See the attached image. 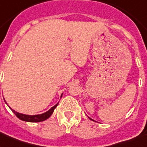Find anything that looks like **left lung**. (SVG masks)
<instances>
[{
	"instance_id": "left-lung-1",
	"label": "left lung",
	"mask_w": 147,
	"mask_h": 147,
	"mask_svg": "<svg viewBox=\"0 0 147 147\" xmlns=\"http://www.w3.org/2000/svg\"><path fill=\"white\" fill-rule=\"evenodd\" d=\"M89 118H90V117H89ZM90 120H92V121H94V120H92V118H90Z\"/></svg>"
}]
</instances>
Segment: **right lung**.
I'll return each instance as SVG.
<instances>
[{"label":"right lung","instance_id":"obj_1","mask_svg":"<svg viewBox=\"0 0 147 147\" xmlns=\"http://www.w3.org/2000/svg\"><path fill=\"white\" fill-rule=\"evenodd\" d=\"M62 94H61V98H62ZM4 101H5V103L7 104L5 100H4ZM58 105H59V102H58L55 105H54L53 107H51L48 111L40 114H36V115H28V114H21V113H19V112L15 111L14 110H13L10 106H8V107H10V109L13 112V114H14L18 118L20 119L21 121H26V122H41V121H46L47 119L49 118V117H50L51 115H52V114L53 113L55 107L58 106Z\"/></svg>","mask_w":147,"mask_h":147}]
</instances>
